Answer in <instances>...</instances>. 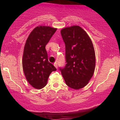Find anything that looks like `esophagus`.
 Here are the masks:
<instances>
[{"mask_svg":"<svg viewBox=\"0 0 120 120\" xmlns=\"http://www.w3.org/2000/svg\"><path fill=\"white\" fill-rule=\"evenodd\" d=\"M53 65H54V66H55V68L57 69V63H55L54 64H53Z\"/></svg>","mask_w":120,"mask_h":120,"instance_id":"esophagus-1","label":"esophagus"}]
</instances>
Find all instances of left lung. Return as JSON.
<instances>
[{
    "label": "left lung",
    "mask_w": 120,
    "mask_h": 120,
    "mask_svg": "<svg viewBox=\"0 0 120 120\" xmlns=\"http://www.w3.org/2000/svg\"><path fill=\"white\" fill-rule=\"evenodd\" d=\"M61 34L65 45L66 64L60 68L67 86L78 90L86 86L95 67V54L93 42L79 26L65 27Z\"/></svg>",
    "instance_id": "obj_1"
}]
</instances>
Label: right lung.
Returning <instances> with one entry per match:
<instances>
[{
    "label": "right lung",
    "instance_id": "right-lung-1",
    "mask_svg": "<svg viewBox=\"0 0 120 120\" xmlns=\"http://www.w3.org/2000/svg\"><path fill=\"white\" fill-rule=\"evenodd\" d=\"M56 30L46 26H37L30 33L25 45L23 71L27 82L37 89L46 86L49 74L56 71L49 61L45 48Z\"/></svg>",
    "mask_w": 120,
    "mask_h": 120
}]
</instances>
